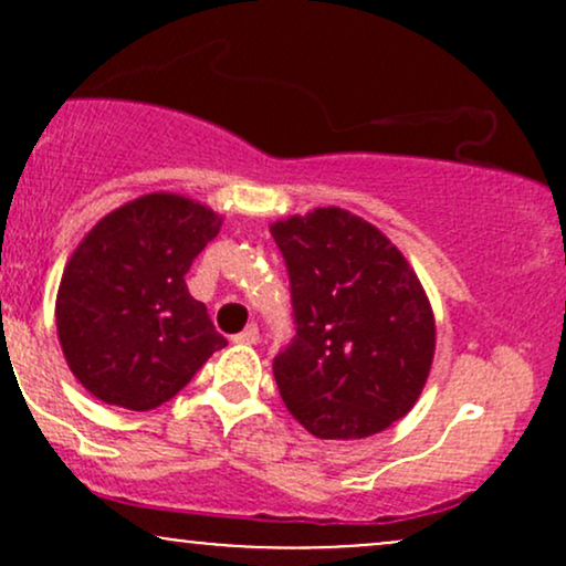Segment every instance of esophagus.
<instances>
[{"label":"esophagus","mask_w":566,"mask_h":566,"mask_svg":"<svg viewBox=\"0 0 566 566\" xmlns=\"http://www.w3.org/2000/svg\"><path fill=\"white\" fill-rule=\"evenodd\" d=\"M258 340H261V333H258L255 324H250V327L242 329V333L233 335V343H239V346H255Z\"/></svg>","instance_id":"1"}]
</instances>
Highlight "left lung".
I'll return each instance as SVG.
<instances>
[{
  "mask_svg": "<svg viewBox=\"0 0 566 566\" xmlns=\"http://www.w3.org/2000/svg\"><path fill=\"white\" fill-rule=\"evenodd\" d=\"M290 271L297 335L274 359L292 418L316 439H365L423 394L437 319L399 247L340 207L271 223Z\"/></svg>",
  "mask_w": 566,
  "mask_h": 566,
  "instance_id": "left-lung-1",
  "label": "left lung"
}]
</instances>
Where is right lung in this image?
Here are the masks:
<instances>
[{"mask_svg": "<svg viewBox=\"0 0 566 566\" xmlns=\"http://www.w3.org/2000/svg\"><path fill=\"white\" fill-rule=\"evenodd\" d=\"M220 226L201 201L154 191L103 216L76 244L55 297L57 340L74 378L103 405H165L226 346L186 287Z\"/></svg>", "mask_w": 566, "mask_h": 566, "instance_id": "obj_1", "label": "right lung"}]
</instances>
